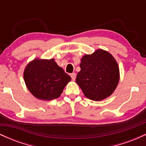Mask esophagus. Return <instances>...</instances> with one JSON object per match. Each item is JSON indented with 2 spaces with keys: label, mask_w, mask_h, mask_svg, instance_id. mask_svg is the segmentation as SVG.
<instances>
[{
  "label": "esophagus",
  "mask_w": 146,
  "mask_h": 146,
  "mask_svg": "<svg viewBox=\"0 0 146 146\" xmlns=\"http://www.w3.org/2000/svg\"><path fill=\"white\" fill-rule=\"evenodd\" d=\"M71 77L72 80L74 81V80H75V78H76V74H75V73H71Z\"/></svg>",
  "instance_id": "34e87169"
}]
</instances>
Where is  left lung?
<instances>
[{
	"label": "left lung",
	"mask_w": 146,
	"mask_h": 146,
	"mask_svg": "<svg viewBox=\"0 0 146 146\" xmlns=\"http://www.w3.org/2000/svg\"><path fill=\"white\" fill-rule=\"evenodd\" d=\"M80 66L76 82L86 98L100 101L113 93L119 80V69L110 53L97 50L83 56Z\"/></svg>",
	"instance_id": "obj_1"
}]
</instances>
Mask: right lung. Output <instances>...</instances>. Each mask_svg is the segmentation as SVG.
Returning a JSON list of instances; mask_svg holds the SVG:
<instances>
[{
	"label": "right lung",
	"mask_w": 146,
	"mask_h": 146,
	"mask_svg": "<svg viewBox=\"0 0 146 146\" xmlns=\"http://www.w3.org/2000/svg\"><path fill=\"white\" fill-rule=\"evenodd\" d=\"M24 79L33 96L40 100H52L60 97L71 78L54 59H36L25 68Z\"/></svg>",
	"instance_id": "add662e5"
}]
</instances>
